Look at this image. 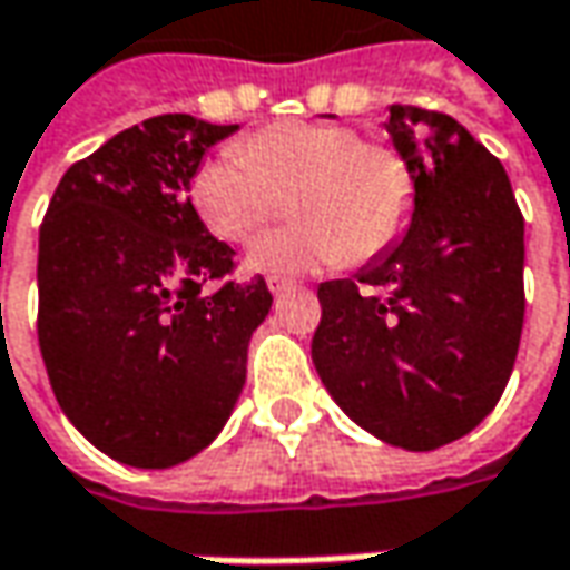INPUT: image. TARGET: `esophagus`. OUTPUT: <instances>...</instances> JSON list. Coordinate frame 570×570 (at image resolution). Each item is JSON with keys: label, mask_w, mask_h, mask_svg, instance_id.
Segmentation results:
<instances>
[{"label": "esophagus", "mask_w": 570, "mask_h": 570, "mask_svg": "<svg viewBox=\"0 0 570 570\" xmlns=\"http://www.w3.org/2000/svg\"><path fill=\"white\" fill-rule=\"evenodd\" d=\"M266 285H269L272 295H285V292L292 288V282H288V278H278V275H269V278H266Z\"/></svg>", "instance_id": "esophagus-1"}]
</instances>
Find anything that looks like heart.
Returning <instances> with one entry per match:
<instances>
[{
	"instance_id": "1",
	"label": "heart",
	"mask_w": 570,
	"mask_h": 570,
	"mask_svg": "<svg viewBox=\"0 0 570 570\" xmlns=\"http://www.w3.org/2000/svg\"><path fill=\"white\" fill-rule=\"evenodd\" d=\"M288 195L292 227L249 249V266L301 275L330 263L358 266L401 237L413 212V169L382 140L350 125L278 121L240 140V150L202 159L188 202L214 237L249 243Z\"/></svg>"
}]
</instances>
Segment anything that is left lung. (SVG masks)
<instances>
[{"mask_svg": "<svg viewBox=\"0 0 570 570\" xmlns=\"http://www.w3.org/2000/svg\"><path fill=\"white\" fill-rule=\"evenodd\" d=\"M384 128L413 169L411 227L353 278L317 288L311 358L362 430L430 452L471 433L510 382L527 311L523 214L500 159L455 118L391 105Z\"/></svg>", "mask_w": 570, "mask_h": 570, "instance_id": "left-lung-1", "label": "left lung"}]
</instances>
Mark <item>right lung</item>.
<instances>
[{"label": "right lung", "instance_id": "1", "mask_svg": "<svg viewBox=\"0 0 570 570\" xmlns=\"http://www.w3.org/2000/svg\"><path fill=\"white\" fill-rule=\"evenodd\" d=\"M237 128L147 118L72 163L43 214L47 379L72 426L134 469H173L224 430L272 307L263 278H230L234 249L188 202L205 150Z\"/></svg>", "mask_w": 570, "mask_h": 570}]
</instances>
